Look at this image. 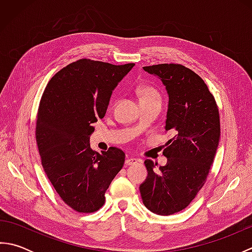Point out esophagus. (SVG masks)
Here are the masks:
<instances>
[{"label": "esophagus", "instance_id": "obj_1", "mask_svg": "<svg viewBox=\"0 0 252 252\" xmlns=\"http://www.w3.org/2000/svg\"><path fill=\"white\" fill-rule=\"evenodd\" d=\"M137 162H142L140 159H135V158H127L126 160V165H133V164H135V163H137Z\"/></svg>", "mask_w": 252, "mask_h": 252}]
</instances>
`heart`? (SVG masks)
Listing matches in <instances>:
<instances>
[{"label": "heart", "mask_w": 252, "mask_h": 252, "mask_svg": "<svg viewBox=\"0 0 252 252\" xmlns=\"http://www.w3.org/2000/svg\"><path fill=\"white\" fill-rule=\"evenodd\" d=\"M138 94L141 96V100L145 99H153V98H159L156 91L151 87H142L138 90Z\"/></svg>", "instance_id": "b5f03b06"}]
</instances>
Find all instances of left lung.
<instances>
[{"instance_id":"obj_1","label":"left lung","mask_w":252,"mask_h":252,"mask_svg":"<svg viewBox=\"0 0 252 252\" xmlns=\"http://www.w3.org/2000/svg\"><path fill=\"white\" fill-rule=\"evenodd\" d=\"M161 80L169 96L165 131L173 133L165 143L168 163L146 159L147 178L140 185L144 205L159 216L183 210L206 182L220 141V117L205 81L179 63L143 67Z\"/></svg>"}]
</instances>
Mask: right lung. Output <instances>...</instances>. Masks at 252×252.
Here are the masks:
<instances>
[{
    "label": "right lung",
    "instance_id": "right-lung-1",
    "mask_svg": "<svg viewBox=\"0 0 252 252\" xmlns=\"http://www.w3.org/2000/svg\"><path fill=\"white\" fill-rule=\"evenodd\" d=\"M133 66L79 60L58 71L42 95L35 127L42 165L57 194L78 212L104 205L105 191L125 163L117 147L94 152L90 136Z\"/></svg>",
    "mask_w": 252,
    "mask_h": 252
}]
</instances>
